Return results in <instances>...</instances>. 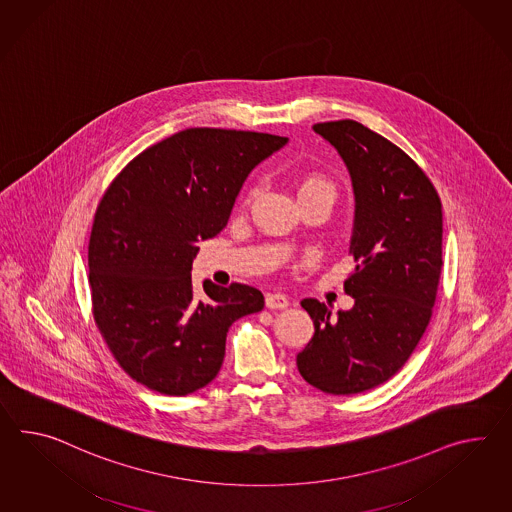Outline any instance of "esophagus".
Returning <instances> with one entry per match:
<instances>
[{"mask_svg": "<svg viewBox=\"0 0 512 512\" xmlns=\"http://www.w3.org/2000/svg\"><path fill=\"white\" fill-rule=\"evenodd\" d=\"M266 307H268V309H287L288 298L285 294H279V292L268 294V296H266Z\"/></svg>", "mask_w": 512, "mask_h": 512, "instance_id": "obj_1", "label": "esophagus"}]
</instances>
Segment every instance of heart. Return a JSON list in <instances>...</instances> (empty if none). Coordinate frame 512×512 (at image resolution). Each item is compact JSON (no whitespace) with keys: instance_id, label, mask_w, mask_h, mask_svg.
<instances>
[{"instance_id":"1","label":"heart","mask_w":512,"mask_h":512,"mask_svg":"<svg viewBox=\"0 0 512 512\" xmlns=\"http://www.w3.org/2000/svg\"><path fill=\"white\" fill-rule=\"evenodd\" d=\"M312 188H322V190H327V192H331V185L322 179V177H305V179H301L300 188H298V194L300 192H305V190H312Z\"/></svg>"}]
</instances>
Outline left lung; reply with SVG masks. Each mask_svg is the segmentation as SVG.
Wrapping results in <instances>:
<instances>
[{"label":"left lung","mask_w":512,"mask_h":512,"mask_svg":"<svg viewBox=\"0 0 512 512\" xmlns=\"http://www.w3.org/2000/svg\"><path fill=\"white\" fill-rule=\"evenodd\" d=\"M338 151L355 196L344 290L355 303L331 309L301 300L314 335L296 364L325 394L349 396L398 374L431 320L442 268V203L405 151L355 120L312 125Z\"/></svg>","instance_id":"8db88e82"}]
</instances>
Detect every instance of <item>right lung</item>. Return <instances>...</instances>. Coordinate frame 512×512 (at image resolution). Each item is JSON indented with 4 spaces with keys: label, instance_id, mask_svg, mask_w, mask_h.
<instances>
[{
    "label": "right lung",
    "instance_id": "obj_1",
    "mask_svg": "<svg viewBox=\"0 0 512 512\" xmlns=\"http://www.w3.org/2000/svg\"><path fill=\"white\" fill-rule=\"evenodd\" d=\"M268 133L192 127L142 151L101 198L88 281L101 335L129 377L166 396L209 385L238 318L262 311L261 290L192 288L201 240L214 238L251 170L287 144Z\"/></svg>",
    "mask_w": 512,
    "mask_h": 512
}]
</instances>
